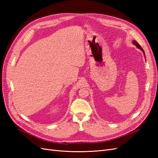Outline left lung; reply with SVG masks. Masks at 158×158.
Returning a JSON list of instances; mask_svg holds the SVG:
<instances>
[{
    "label": "left lung",
    "instance_id": "obj_1",
    "mask_svg": "<svg viewBox=\"0 0 158 158\" xmlns=\"http://www.w3.org/2000/svg\"><path fill=\"white\" fill-rule=\"evenodd\" d=\"M133 44H135V45H136V47H138V49H141V50H142V51H143V52H144V54L145 55V53H144V50H143V49H142V47H140V45L139 44H138V43H137V42H136V41H133Z\"/></svg>",
    "mask_w": 158,
    "mask_h": 158
}]
</instances>
